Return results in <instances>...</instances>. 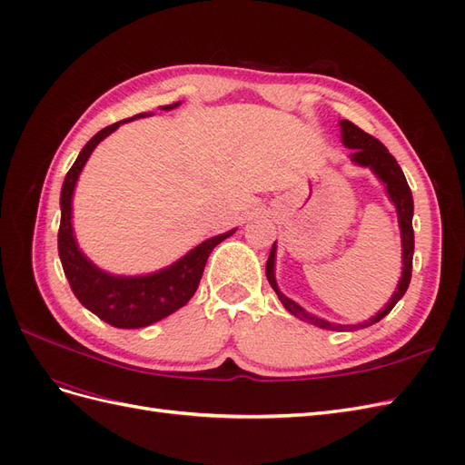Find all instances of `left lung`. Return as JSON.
Listing matches in <instances>:
<instances>
[{
	"label": "left lung",
	"instance_id": "8db88e82",
	"mask_svg": "<svg viewBox=\"0 0 465 465\" xmlns=\"http://www.w3.org/2000/svg\"><path fill=\"white\" fill-rule=\"evenodd\" d=\"M341 139H343V145L353 149L351 153V161L361 164V166H371L374 174L384 182L386 190L390 193V198L398 209V217H400V229H401V242H403V272H401V279H400V285L398 291L393 292L391 301L386 304V308L382 312H378L371 322H364L359 323V326H340V323H331L322 320L314 314H308L304 308H301L297 302L287 299L283 292L279 291L277 283H275V275H273V265H275V244L272 246L270 252V258H267L265 263V275L267 281H270V285L273 287V291L277 292L279 301L283 302V306L287 311L297 316L304 322H311L318 328L323 330H335V331H343V330H359V328H367L371 323H376L382 320L386 314H390V311L393 306L398 304V301L403 297L407 287H410V281H411V270H413V248H415V241H413V195L410 190V184H407V180L401 173V168L398 164V161L391 157L388 153V149L378 142L376 137H372L371 134L362 132L359 125H355L353 122L349 120H341Z\"/></svg>",
	"mask_w": 465,
	"mask_h": 465
}]
</instances>
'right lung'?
<instances>
[{"mask_svg": "<svg viewBox=\"0 0 465 465\" xmlns=\"http://www.w3.org/2000/svg\"><path fill=\"white\" fill-rule=\"evenodd\" d=\"M178 106H163V110H171ZM145 114L134 116L143 118ZM122 120V122H130ZM122 122L106 125L98 132L91 142L81 149L77 161L69 168L62 186V221L58 231V250L64 265V273L72 285V291L79 302L89 308L98 318L114 328H145L153 322H159L164 316L176 312L184 306L198 289L207 258L219 242L231 236L234 231L209 238V241L195 246L192 252L166 267L163 272L142 277H114L103 270H98L85 256L81 254L72 229V195L75 182L81 174V168L85 166L93 149L103 142L106 135L114 132Z\"/></svg>", "mask_w": 465, "mask_h": 465, "instance_id": "1", "label": "right lung"}]
</instances>
